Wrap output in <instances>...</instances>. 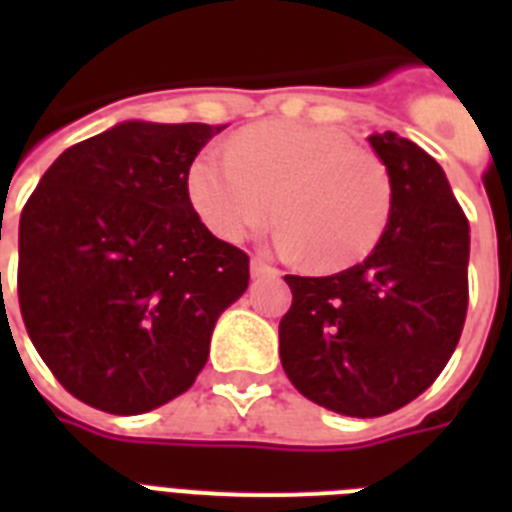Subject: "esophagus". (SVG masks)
Wrapping results in <instances>:
<instances>
[{
	"mask_svg": "<svg viewBox=\"0 0 512 512\" xmlns=\"http://www.w3.org/2000/svg\"><path fill=\"white\" fill-rule=\"evenodd\" d=\"M252 276L255 279H260V276H279V271L265 263V260H260V257H252Z\"/></svg>",
	"mask_w": 512,
	"mask_h": 512,
	"instance_id": "obj_1",
	"label": "esophagus"
}]
</instances>
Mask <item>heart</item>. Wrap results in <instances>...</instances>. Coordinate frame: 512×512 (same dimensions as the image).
I'll use <instances>...</instances> for the list:
<instances>
[{
    "label": "heart",
    "mask_w": 512,
    "mask_h": 512,
    "mask_svg": "<svg viewBox=\"0 0 512 512\" xmlns=\"http://www.w3.org/2000/svg\"><path fill=\"white\" fill-rule=\"evenodd\" d=\"M193 212L225 241H241L276 215V244L319 271L361 263L388 228L393 185L385 164L329 124L263 122L231 151L204 148L185 172Z\"/></svg>",
    "instance_id": "1"
}]
</instances>
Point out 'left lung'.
<instances>
[{"label":"left lung","instance_id":"8db88e82","mask_svg":"<svg viewBox=\"0 0 512 512\" xmlns=\"http://www.w3.org/2000/svg\"><path fill=\"white\" fill-rule=\"evenodd\" d=\"M393 185L380 244L332 276H284L281 366L313 404L382 417L444 372L468 313L470 225L444 170L396 132L369 138Z\"/></svg>","mask_w":512,"mask_h":512}]
</instances>
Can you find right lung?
<instances>
[{
  "instance_id": "right-lung-1",
  "label": "right lung",
  "mask_w": 512,
  "mask_h": 512,
  "mask_svg": "<svg viewBox=\"0 0 512 512\" xmlns=\"http://www.w3.org/2000/svg\"><path fill=\"white\" fill-rule=\"evenodd\" d=\"M225 127L124 122L66 148L20 212L18 303L55 380L108 414L191 388L249 255L193 212L185 172ZM2 276V273H0Z\"/></svg>"
}]
</instances>
